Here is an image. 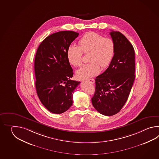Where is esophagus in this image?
<instances>
[{"label": "esophagus", "instance_id": "1", "mask_svg": "<svg viewBox=\"0 0 159 159\" xmlns=\"http://www.w3.org/2000/svg\"><path fill=\"white\" fill-rule=\"evenodd\" d=\"M88 81L91 84H94L95 82V80L94 79H89V80H88Z\"/></svg>", "mask_w": 159, "mask_h": 159}]
</instances>
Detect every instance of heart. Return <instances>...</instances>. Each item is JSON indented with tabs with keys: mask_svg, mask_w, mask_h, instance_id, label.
Here are the masks:
<instances>
[{
	"mask_svg": "<svg viewBox=\"0 0 159 159\" xmlns=\"http://www.w3.org/2000/svg\"><path fill=\"white\" fill-rule=\"evenodd\" d=\"M79 47L71 45L68 48L66 56L69 62L73 66L81 64L82 54L88 53L87 64L84 65L77 70L78 78L85 79L98 75L101 68H107L115 54V45L109 37H104L95 32L84 34L78 41Z\"/></svg>",
	"mask_w": 159,
	"mask_h": 159,
	"instance_id": "b5f03b06",
	"label": "heart"
}]
</instances>
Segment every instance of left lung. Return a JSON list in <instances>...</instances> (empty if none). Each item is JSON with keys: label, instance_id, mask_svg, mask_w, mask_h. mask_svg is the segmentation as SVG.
Masks as SVG:
<instances>
[{"label": "left lung", "instance_id": "obj_1", "mask_svg": "<svg viewBox=\"0 0 159 159\" xmlns=\"http://www.w3.org/2000/svg\"><path fill=\"white\" fill-rule=\"evenodd\" d=\"M115 43V54L108 68L95 79V91L91 102L97 111L112 116L120 111L129 98L135 80L134 49L118 31L110 33Z\"/></svg>", "mask_w": 159, "mask_h": 159}]
</instances>
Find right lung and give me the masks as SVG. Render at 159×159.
Masks as SVG:
<instances>
[{"mask_svg":"<svg viewBox=\"0 0 159 159\" xmlns=\"http://www.w3.org/2000/svg\"><path fill=\"white\" fill-rule=\"evenodd\" d=\"M74 31H60L41 42L34 58L37 95L49 111L61 114L73 104V94L80 82L71 80L73 69L66 56L68 48L78 37Z\"/></svg>","mask_w":159,"mask_h":159,"instance_id":"1","label":"right lung"}]
</instances>
